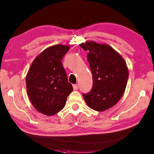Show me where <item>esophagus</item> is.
<instances>
[{"label": "esophagus", "mask_w": 154, "mask_h": 154, "mask_svg": "<svg viewBox=\"0 0 154 154\" xmlns=\"http://www.w3.org/2000/svg\"><path fill=\"white\" fill-rule=\"evenodd\" d=\"M78 88H79V86H78L77 84L73 85V88H74V90H77Z\"/></svg>", "instance_id": "obj_1"}]
</instances>
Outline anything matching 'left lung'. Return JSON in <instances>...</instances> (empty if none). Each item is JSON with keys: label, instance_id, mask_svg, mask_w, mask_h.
Wrapping results in <instances>:
<instances>
[{"label": "left lung", "instance_id": "1", "mask_svg": "<svg viewBox=\"0 0 154 154\" xmlns=\"http://www.w3.org/2000/svg\"><path fill=\"white\" fill-rule=\"evenodd\" d=\"M88 51L87 59L93 75V88L83 94L86 104L97 111L116 105L127 86L128 71L122 57L107 44L87 41L79 44Z\"/></svg>", "mask_w": 154, "mask_h": 154}]
</instances>
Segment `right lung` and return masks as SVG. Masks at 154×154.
<instances>
[{
  "label": "right lung",
  "mask_w": 154,
  "mask_h": 154,
  "mask_svg": "<svg viewBox=\"0 0 154 154\" xmlns=\"http://www.w3.org/2000/svg\"><path fill=\"white\" fill-rule=\"evenodd\" d=\"M70 47L55 45L49 47L34 59L26 76L27 95L36 111L50 116L65 106L72 84L61 63Z\"/></svg>",
  "instance_id": "add662e5"
}]
</instances>
